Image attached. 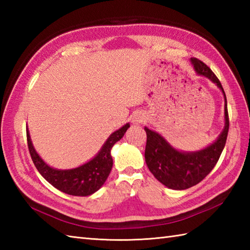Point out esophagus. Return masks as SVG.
Returning a JSON list of instances; mask_svg holds the SVG:
<instances>
[{
  "instance_id": "1",
  "label": "esophagus",
  "mask_w": 250,
  "mask_h": 250,
  "mask_svg": "<svg viewBox=\"0 0 250 250\" xmlns=\"http://www.w3.org/2000/svg\"><path fill=\"white\" fill-rule=\"evenodd\" d=\"M142 120H143V117H142V116H136L135 118L133 119V121L136 122V124H137V122H141Z\"/></svg>"
}]
</instances>
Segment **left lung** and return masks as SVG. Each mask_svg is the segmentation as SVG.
Wrapping results in <instances>:
<instances>
[{"label":"left lung","instance_id":"obj_1","mask_svg":"<svg viewBox=\"0 0 250 250\" xmlns=\"http://www.w3.org/2000/svg\"><path fill=\"white\" fill-rule=\"evenodd\" d=\"M196 74L205 76L216 83L225 97V128L213 144L204 149L192 152L175 149L157 132L145 126L147 142L145 148V161L149 171L159 182L166 187L174 190H185L199 184L214 168L224 150L228 131H229V116H228L227 99L219 79L205 63L196 58H191Z\"/></svg>","mask_w":250,"mask_h":250}]
</instances>
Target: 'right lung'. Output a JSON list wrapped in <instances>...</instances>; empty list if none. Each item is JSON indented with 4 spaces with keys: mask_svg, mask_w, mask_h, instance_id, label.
<instances>
[{
    "mask_svg": "<svg viewBox=\"0 0 250 250\" xmlns=\"http://www.w3.org/2000/svg\"><path fill=\"white\" fill-rule=\"evenodd\" d=\"M129 128L130 125L126 124L119 130L115 131L104 143L97 156L83 166L71 169H57L45 163L34 149L28 129H26V140H28L32 161L37 171L47 182L64 193L76 196H87L98 191L107 179L113 167V158L110 155L111 148L122 139Z\"/></svg>",
    "mask_w": 250,
    "mask_h": 250,
    "instance_id": "1",
    "label": "right lung"
}]
</instances>
